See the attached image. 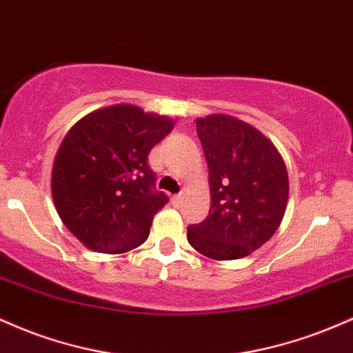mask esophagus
<instances>
[{"label": "esophagus", "instance_id": "34e87169", "mask_svg": "<svg viewBox=\"0 0 353 353\" xmlns=\"http://www.w3.org/2000/svg\"><path fill=\"white\" fill-rule=\"evenodd\" d=\"M181 198H183V193H176V195H173L172 196V201H173V203H175V205H180L181 203Z\"/></svg>", "mask_w": 353, "mask_h": 353}]
</instances>
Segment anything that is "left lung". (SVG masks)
<instances>
[{"mask_svg": "<svg viewBox=\"0 0 353 353\" xmlns=\"http://www.w3.org/2000/svg\"><path fill=\"white\" fill-rule=\"evenodd\" d=\"M208 165L210 213L190 225L188 243L213 260L250 255L272 239L288 200L287 166L252 125L228 114L196 118Z\"/></svg>", "mask_w": 353, "mask_h": 353, "instance_id": "obj_1", "label": "left lung"}]
</instances>
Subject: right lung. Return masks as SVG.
<instances>
[{"mask_svg":"<svg viewBox=\"0 0 353 353\" xmlns=\"http://www.w3.org/2000/svg\"><path fill=\"white\" fill-rule=\"evenodd\" d=\"M173 120L133 105L86 114L54 157L51 193L59 219L86 248L125 253L148 239L153 216L168 203L155 188L148 153Z\"/></svg>","mask_w":353,"mask_h":353,"instance_id":"right-lung-1","label":"right lung"}]
</instances>
